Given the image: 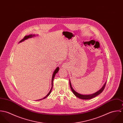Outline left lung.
Instances as JSON below:
<instances>
[{
  "mask_svg": "<svg viewBox=\"0 0 123 123\" xmlns=\"http://www.w3.org/2000/svg\"><path fill=\"white\" fill-rule=\"evenodd\" d=\"M106 82V81H105V83H104L103 86L102 87V88H101L99 90H98V91L96 92L95 93H94L93 94H89V95H82V94H80L77 92L76 91H75V90H74V89L72 87L70 80V88H71L73 93L77 98H80V99H90L96 97V96H98L103 91L104 88L105 87Z\"/></svg>",
  "mask_w": 123,
  "mask_h": 123,
  "instance_id": "obj_1",
  "label": "left lung"
}]
</instances>
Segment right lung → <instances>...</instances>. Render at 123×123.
<instances>
[{"instance_id": "obj_1", "label": "right lung", "mask_w": 123, "mask_h": 123, "mask_svg": "<svg viewBox=\"0 0 123 123\" xmlns=\"http://www.w3.org/2000/svg\"><path fill=\"white\" fill-rule=\"evenodd\" d=\"M34 36H35V35H30L25 36V37L23 38V39H22V40H21V41L19 42V43H21V42L24 41L25 40H27V39H29V38H32V37H34ZM59 70V67H57L56 68V69L53 71V76H52V87H51V89H50L49 92V93H48V94H47L45 97H44L43 98H42V99H39V100H42V99H44V98H47V97H48V96H49V95L50 94V93H51V91H52V88H53V81L54 78V77H55V74L58 72Z\"/></svg>"}]
</instances>
